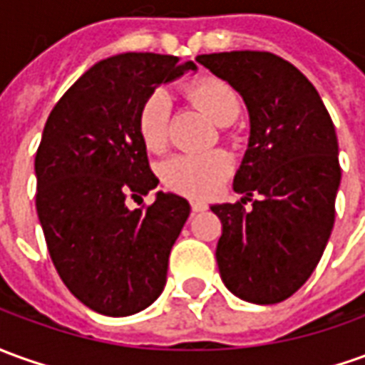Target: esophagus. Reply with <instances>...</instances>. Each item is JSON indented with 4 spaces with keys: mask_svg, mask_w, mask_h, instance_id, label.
Masks as SVG:
<instances>
[{
    "mask_svg": "<svg viewBox=\"0 0 365 365\" xmlns=\"http://www.w3.org/2000/svg\"><path fill=\"white\" fill-rule=\"evenodd\" d=\"M190 208H192V212H202V210H207V205L200 202V200H192V202H190Z\"/></svg>",
    "mask_w": 365,
    "mask_h": 365,
    "instance_id": "esophagus-1",
    "label": "esophagus"
}]
</instances>
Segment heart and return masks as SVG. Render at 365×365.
<instances>
[{
  "instance_id": "heart-1",
  "label": "heart",
  "mask_w": 365,
  "mask_h": 365,
  "mask_svg": "<svg viewBox=\"0 0 365 365\" xmlns=\"http://www.w3.org/2000/svg\"><path fill=\"white\" fill-rule=\"evenodd\" d=\"M190 101L202 107L218 125H228L240 113L236 91L218 77H200L185 87ZM170 99L163 87H157L140 101L135 117L137 133L145 149L163 153L168 145ZM230 173V158L220 150L212 153H185L175 155L160 165L165 187L187 197H207Z\"/></svg>"
}]
</instances>
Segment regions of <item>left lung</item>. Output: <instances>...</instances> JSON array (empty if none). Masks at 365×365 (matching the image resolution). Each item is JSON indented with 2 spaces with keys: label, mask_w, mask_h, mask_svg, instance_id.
<instances>
[{
  "label": "left lung",
  "mask_w": 365,
  "mask_h": 365,
  "mask_svg": "<svg viewBox=\"0 0 365 365\" xmlns=\"http://www.w3.org/2000/svg\"><path fill=\"white\" fill-rule=\"evenodd\" d=\"M197 61L232 85L250 115L235 177L245 198L210 207L222 222V282L246 302H282L310 278L331 235L341 177L334 123L306 75L274 53H210Z\"/></svg>",
  "instance_id": "8db88e82"
}]
</instances>
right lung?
Here are the masks:
<instances>
[{
  "label": "right lung",
  "mask_w": 365,
  "mask_h": 365,
  "mask_svg": "<svg viewBox=\"0 0 365 365\" xmlns=\"http://www.w3.org/2000/svg\"><path fill=\"white\" fill-rule=\"evenodd\" d=\"M195 71L175 55L103 59L65 91L35 155V207L53 266L69 292L105 316L145 310L167 282L168 255L190 215L182 197L157 192L135 117L160 83Z\"/></svg>",
  "instance_id": "add662e5"
}]
</instances>
